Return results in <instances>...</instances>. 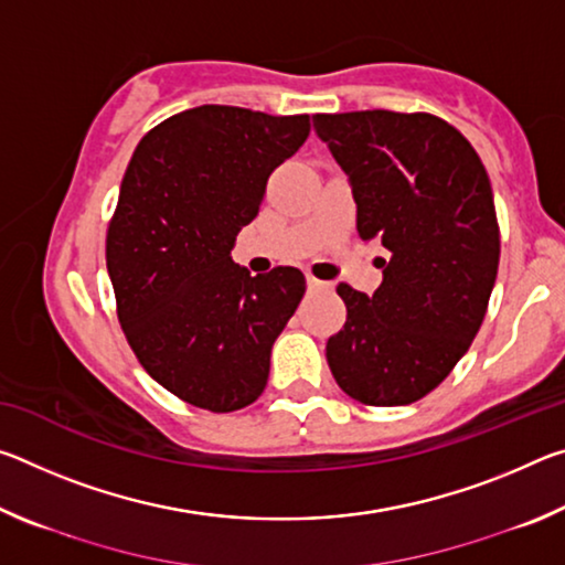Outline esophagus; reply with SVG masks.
Listing matches in <instances>:
<instances>
[{
  "mask_svg": "<svg viewBox=\"0 0 565 565\" xmlns=\"http://www.w3.org/2000/svg\"><path fill=\"white\" fill-rule=\"evenodd\" d=\"M306 286H309V289H327V284L319 281L317 276H306Z\"/></svg>",
  "mask_w": 565,
  "mask_h": 565,
  "instance_id": "obj_1",
  "label": "esophagus"
}]
</instances>
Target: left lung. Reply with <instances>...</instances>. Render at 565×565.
Masks as SVG:
<instances>
[{"instance_id":"obj_1","label":"left lung","mask_w":565,"mask_h":565,"mask_svg":"<svg viewBox=\"0 0 565 565\" xmlns=\"http://www.w3.org/2000/svg\"><path fill=\"white\" fill-rule=\"evenodd\" d=\"M313 131L347 171L363 242L388 252L366 296L337 294L347 321L327 341L343 394L406 406L451 374L471 347L499 274L501 232L481 157L426 111L313 114Z\"/></svg>"}]
</instances>
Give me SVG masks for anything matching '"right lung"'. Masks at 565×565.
<instances>
[{
    "instance_id": "right-lung-1",
    "label": "right lung",
    "mask_w": 565,
    "mask_h": 565,
    "mask_svg": "<svg viewBox=\"0 0 565 565\" xmlns=\"http://www.w3.org/2000/svg\"><path fill=\"white\" fill-rule=\"evenodd\" d=\"M306 137L309 114L204 104L157 124L124 171L107 228L117 317L147 374L191 406L238 411L269 379L306 279L294 266L252 276L228 252Z\"/></svg>"
}]
</instances>
